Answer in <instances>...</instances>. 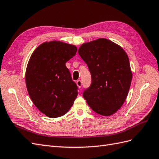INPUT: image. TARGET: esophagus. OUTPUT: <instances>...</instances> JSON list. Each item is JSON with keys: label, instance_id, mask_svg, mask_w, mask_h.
Returning <instances> with one entry per match:
<instances>
[{"label": "esophagus", "instance_id": "1", "mask_svg": "<svg viewBox=\"0 0 159 159\" xmlns=\"http://www.w3.org/2000/svg\"><path fill=\"white\" fill-rule=\"evenodd\" d=\"M76 85L79 89L81 88V86H82V82H81L80 80H78L76 81Z\"/></svg>", "mask_w": 159, "mask_h": 159}]
</instances>
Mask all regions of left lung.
<instances>
[{"label": "left lung", "instance_id": "obj_1", "mask_svg": "<svg viewBox=\"0 0 159 159\" xmlns=\"http://www.w3.org/2000/svg\"><path fill=\"white\" fill-rule=\"evenodd\" d=\"M78 52L87 64L92 79L83 97L97 113L113 115L123 105L132 82L127 54L118 44L105 38L82 44Z\"/></svg>", "mask_w": 159, "mask_h": 159}]
</instances>
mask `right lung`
I'll return each instance as SVG.
<instances>
[{
    "instance_id": "obj_1",
    "label": "right lung",
    "mask_w": 159,
    "mask_h": 159,
    "mask_svg": "<svg viewBox=\"0 0 159 159\" xmlns=\"http://www.w3.org/2000/svg\"><path fill=\"white\" fill-rule=\"evenodd\" d=\"M76 51L74 45L51 41L39 45L28 62V93L35 107L51 118L66 114L78 95V87L66 66Z\"/></svg>"
}]
</instances>
